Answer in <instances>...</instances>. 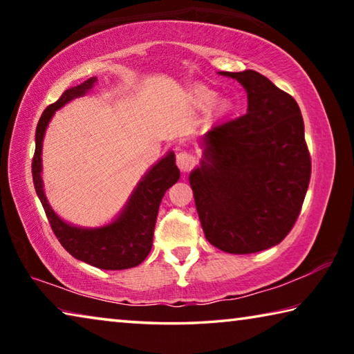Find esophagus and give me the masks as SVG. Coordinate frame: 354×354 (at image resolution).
Here are the masks:
<instances>
[{"label": "esophagus", "instance_id": "34e87169", "mask_svg": "<svg viewBox=\"0 0 354 354\" xmlns=\"http://www.w3.org/2000/svg\"><path fill=\"white\" fill-rule=\"evenodd\" d=\"M176 165L181 171H189L195 165V156L187 151H181L176 154Z\"/></svg>", "mask_w": 354, "mask_h": 354}]
</instances>
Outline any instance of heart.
<instances>
[{
	"label": "heart",
	"instance_id": "heart-1",
	"mask_svg": "<svg viewBox=\"0 0 354 354\" xmlns=\"http://www.w3.org/2000/svg\"><path fill=\"white\" fill-rule=\"evenodd\" d=\"M196 98H198V103L203 106V107H207L211 106L214 103L215 100V92L209 91V88H198L196 91ZM214 112L217 113V115H223V113H226L227 111L231 109V101L226 100V98H221V100H217L212 106Z\"/></svg>",
	"mask_w": 354,
	"mask_h": 354
}]
</instances>
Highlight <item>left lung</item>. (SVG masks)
Returning <instances> with one entry per match:
<instances>
[{"mask_svg": "<svg viewBox=\"0 0 354 354\" xmlns=\"http://www.w3.org/2000/svg\"><path fill=\"white\" fill-rule=\"evenodd\" d=\"M220 75L242 84L248 109L203 136L201 162L189 183L207 241L225 253L250 254L278 245L295 225L310 156L289 93L254 70Z\"/></svg>", "mask_w": 354, "mask_h": 354, "instance_id": "1", "label": "left lung"}]
</instances>
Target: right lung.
Returning a JSON list of instances; mask_svg holds the SVG:
<instances>
[{"label":"right lung","instance_id":"obj_1","mask_svg":"<svg viewBox=\"0 0 354 354\" xmlns=\"http://www.w3.org/2000/svg\"><path fill=\"white\" fill-rule=\"evenodd\" d=\"M97 77L92 76L80 86L67 88L56 103L48 106L41 113L35 129L32 179L53 231L71 256L101 270H124L139 266L151 251L159 205L165 192L179 179V170L175 164V153L169 151L143 175L117 218L104 226L70 225L53 211L41 181V143L45 131L57 109L91 92Z\"/></svg>","mask_w":354,"mask_h":354}]
</instances>
